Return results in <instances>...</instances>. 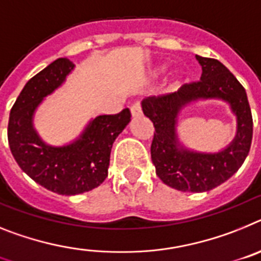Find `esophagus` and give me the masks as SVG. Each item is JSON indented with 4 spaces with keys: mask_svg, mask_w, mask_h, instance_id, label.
I'll return each mask as SVG.
<instances>
[{
    "mask_svg": "<svg viewBox=\"0 0 261 261\" xmlns=\"http://www.w3.org/2000/svg\"><path fill=\"white\" fill-rule=\"evenodd\" d=\"M142 114H143V112H142V105H140V102H135L131 106V115L133 117H140Z\"/></svg>",
    "mask_w": 261,
    "mask_h": 261,
    "instance_id": "34e87169",
    "label": "esophagus"
}]
</instances>
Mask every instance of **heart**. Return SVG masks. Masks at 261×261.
Returning a JSON list of instances; mask_svg holds the SVG:
<instances>
[{"instance_id": "obj_1", "label": "heart", "mask_w": 261, "mask_h": 261, "mask_svg": "<svg viewBox=\"0 0 261 261\" xmlns=\"http://www.w3.org/2000/svg\"><path fill=\"white\" fill-rule=\"evenodd\" d=\"M160 71H162V68H156V69L153 72H155V73H158V72H160Z\"/></svg>"}]
</instances>
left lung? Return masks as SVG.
I'll return each mask as SVG.
<instances>
[{"label": "left lung", "instance_id": "obj_1", "mask_svg": "<svg viewBox=\"0 0 261 261\" xmlns=\"http://www.w3.org/2000/svg\"><path fill=\"white\" fill-rule=\"evenodd\" d=\"M196 59L202 67L201 80L185 84L174 93L147 97L142 103L144 115L155 127L151 159L156 174L165 185L188 193L207 192L228 180L250 152L253 131L252 114L243 85L217 59L198 55ZM199 98L223 99L237 115V135L221 153H193L178 143V112L182 106Z\"/></svg>", "mask_w": 261, "mask_h": 261}]
</instances>
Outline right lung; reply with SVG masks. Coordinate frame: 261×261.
Here are the masks:
<instances>
[{
    "mask_svg": "<svg viewBox=\"0 0 261 261\" xmlns=\"http://www.w3.org/2000/svg\"><path fill=\"white\" fill-rule=\"evenodd\" d=\"M73 67L68 59L60 58L27 81L11 108L8 124L10 151L22 171L46 189L65 196L85 193L102 184L113 143L131 121L130 110L123 109L118 114L94 118L68 146L44 143L34 130V113Z\"/></svg>",
    "mask_w": 261,
    "mask_h": 261,
    "instance_id": "right-lung-1",
    "label": "right lung"
}]
</instances>
